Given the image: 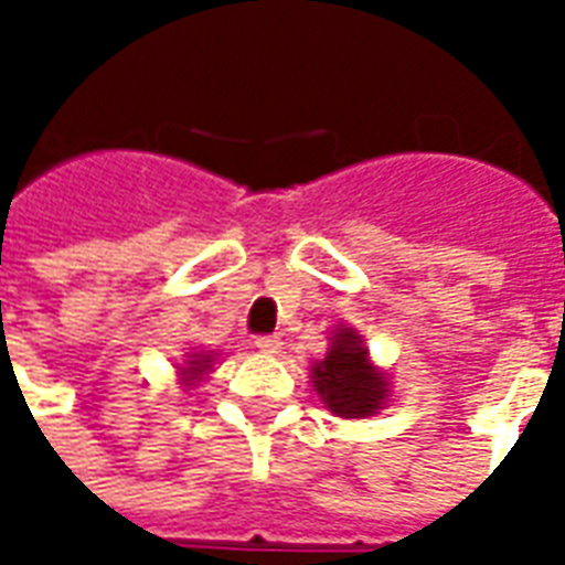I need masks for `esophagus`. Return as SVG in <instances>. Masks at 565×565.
Wrapping results in <instances>:
<instances>
[{
  "label": "esophagus",
  "instance_id": "esophagus-1",
  "mask_svg": "<svg viewBox=\"0 0 565 565\" xmlns=\"http://www.w3.org/2000/svg\"><path fill=\"white\" fill-rule=\"evenodd\" d=\"M254 344H257V351H263V354H278L281 351V339L278 335H259Z\"/></svg>",
  "mask_w": 565,
  "mask_h": 565
}]
</instances>
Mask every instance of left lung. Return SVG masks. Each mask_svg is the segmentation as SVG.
<instances>
[{"label":"left lung","mask_w":565,"mask_h":565,"mask_svg":"<svg viewBox=\"0 0 565 565\" xmlns=\"http://www.w3.org/2000/svg\"><path fill=\"white\" fill-rule=\"evenodd\" d=\"M311 384L335 417H372L387 403V375L372 366L369 348L351 327L332 332L327 356L311 363Z\"/></svg>","instance_id":"1"}]
</instances>
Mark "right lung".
Wrapping results in <instances>:
<instances>
[{"instance_id": "add662e5", "label": "right lung", "mask_w": 565, "mask_h": 565, "mask_svg": "<svg viewBox=\"0 0 565 565\" xmlns=\"http://www.w3.org/2000/svg\"><path fill=\"white\" fill-rule=\"evenodd\" d=\"M211 366H214V354H209V351H196V354H190L186 356L184 366H181V384L193 387L205 372H211Z\"/></svg>"}]
</instances>
